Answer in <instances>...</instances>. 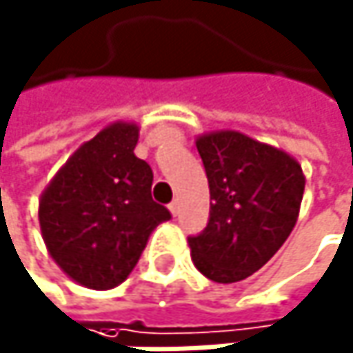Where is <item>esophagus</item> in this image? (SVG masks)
Here are the masks:
<instances>
[{"label":"esophagus","mask_w":353,"mask_h":353,"mask_svg":"<svg viewBox=\"0 0 353 353\" xmlns=\"http://www.w3.org/2000/svg\"><path fill=\"white\" fill-rule=\"evenodd\" d=\"M169 211H171L173 215H178V213H180V203H178V201H171V203H169Z\"/></svg>","instance_id":"34e87169"}]
</instances>
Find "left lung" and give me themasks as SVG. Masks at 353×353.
<instances>
[{
	"instance_id": "obj_1",
	"label": "left lung",
	"mask_w": 353,
	"mask_h": 353,
	"mask_svg": "<svg viewBox=\"0 0 353 353\" xmlns=\"http://www.w3.org/2000/svg\"><path fill=\"white\" fill-rule=\"evenodd\" d=\"M209 182L205 230L188 236L192 261L213 283H239L265 265L289 239L305 178L287 152L239 132L196 140Z\"/></svg>"
}]
</instances>
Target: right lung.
<instances>
[{
	"mask_svg": "<svg viewBox=\"0 0 353 353\" xmlns=\"http://www.w3.org/2000/svg\"><path fill=\"white\" fill-rule=\"evenodd\" d=\"M138 128L114 123L85 142L39 201L54 261L79 285L106 291L136 268L152 230L171 219L150 196L152 169L134 154Z\"/></svg>",
	"mask_w": 353,
	"mask_h": 353,
	"instance_id": "add662e5",
	"label": "right lung"
}]
</instances>
